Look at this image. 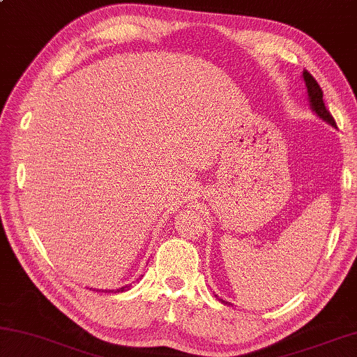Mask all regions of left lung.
Instances as JSON below:
<instances>
[{"mask_svg": "<svg viewBox=\"0 0 357 357\" xmlns=\"http://www.w3.org/2000/svg\"><path fill=\"white\" fill-rule=\"evenodd\" d=\"M303 79H304V82H306L310 105H312V109L315 111V114L325 121L331 123L333 126H337L334 116L331 115V112H329L326 106H325V101H323V90L319 86V82L315 81V77L310 75L307 70H304L303 71Z\"/></svg>", "mask_w": 357, "mask_h": 357, "instance_id": "left-lung-1", "label": "left lung"}]
</instances>
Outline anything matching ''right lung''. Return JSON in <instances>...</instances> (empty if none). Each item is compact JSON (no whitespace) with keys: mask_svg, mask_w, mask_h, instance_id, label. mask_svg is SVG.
<instances>
[{"mask_svg":"<svg viewBox=\"0 0 357 357\" xmlns=\"http://www.w3.org/2000/svg\"><path fill=\"white\" fill-rule=\"evenodd\" d=\"M128 287H120V289H116V290H109V291H112V294H114V291H115V294H116V291H123V290H126ZM102 291H105V290H102ZM107 291V290H106Z\"/></svg>","mask_w":357,"mask_h":357,"instance_id":"right-lung-1","label":"right lung"}]
</instances>
